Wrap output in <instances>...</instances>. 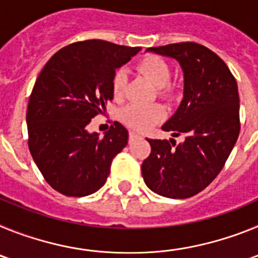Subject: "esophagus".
<instances>
[{"label": "esophagus", "mask_w": 258, "mask_h": 258, "mask_svg": "<svg viewBox=\"0 0 258 258\" xmlns=\"http://www.w3.org/2000/svg\"><path fill=\"white\" fill-rule=\"evenodd\" d=\"M137 137H140V134L136 133V132H129V138L132 140H134V138H137Z\"/></svg>", "instance_id": "1"}]
</instances>
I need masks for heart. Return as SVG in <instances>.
<instances>
[{"mask_svg": "<svg viewBox=\"0 0 258 258\" xmlns=\"http://www.w3.org/2000/svg\"><path fill=\"white\" fill-rule=\"evenodd\" d=\"M137 70L146 75L155 85L159 86V93L168 97L173 93L174 85L169 81L170 68L163 58L157 55H146L137 63ZM126 88V75L118 70L111 80V92L116 99L122 98ZM165 116L160 104L131 103L121 109V120L137 131H150L160 122Z\"/></svg>", "mask_w": 258, "mask_h": 258, "instance_id": "obj_1", "label": "heart"}]
</instances>
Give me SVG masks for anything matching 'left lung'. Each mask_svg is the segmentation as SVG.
I'll use <instances>...</instances> for the list:
<instances>
[{
	"label": "left lung",
	"mask_w": 258,
	"mask_h": 258,
	"mask_svg": "<svg viewBox=\"0 0 258 258\" xmlns=\"http://www.w3.org/2000/svg\"><path fill=\"white\" fill-rule=\"evenodd\" d=\"M177 59L183 70V99L161 126L174 140H147L151 152L142 163L147 187L161 197L186 199L199 194L222 170L240 132L239 93L226 63L197 42L149 47Z\"/></svg>",
	"instance_id": "1"
}]
</instances>
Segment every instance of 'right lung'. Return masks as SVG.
<instances>
[{
  "instance_id": "right-lung-1",
  "label": "right lung",
  "mask_w": 258,
  "mask_h": 258,
  "mask_svg": "<svg viewBox=\"0 0 258 258\" xmlns=\"http://www.w3.org/2000/svg\"><path fill=\"white\" fill-rule=\"evenodd\" d=\"M140 50L103 40L79 41L56 51L38 75L27 108L28 147L45 181L58 192L81 198L106 183L129 134L117 121L102 138L86 126L113 98L116 68Z\"/></svg>"
}]
</instances>
